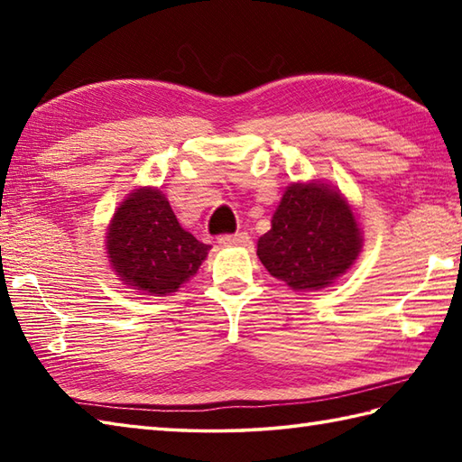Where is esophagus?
Wrapping results in <instances>:
<instances>
[{"instance_id":"34e87169","label":"esophagus","mask_w":462,"mask_h":462,"mask_svg":"<svg viewBox=\"0 0 462 462\" xmlns=\"http://www.w3.org/2000/svg\"><path fill=\"white\" fill-rule=\"evenodd\" d=\"M218 242L222 244V246H234V244H248L250 236H248V232L222 234V236H218Z\"/></svg>"}]
</instances>
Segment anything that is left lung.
<instances>
[{"label": "left lung", "instance_id": "obj_1", "mask_svg": "<svg viewBox=\"0 0 462 462\" xmlns=\"http://www.w3.org/2000/svg\"><path fill=\"white\" fill-rule=\"evenodd\" d=\"M361 248L349 204L323 184H291L258 240V258L293 290H319L341 276Z\"/></svg>", "mask_w": 462, "mask_h": 462}]
</instances>
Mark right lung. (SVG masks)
Returning a JSON list of instances; mask_svg holds the SVG:
<instances>
[{"instance_id":"add662e5","label":"right lung","mask_w":462,"mask_h":462,"mask_svg":"<svg viewBox=\"0 0 462 462\" xmlns=\"http://www.w3.org/2000/svg\"><path fill=\"white\" fill-rule=\"evenodd\" d=\"M210 246L176 220L161 190L141 189L115 212L106 252L123 282L151 296L180 288L200 268Z\"/></svg>"}]
</instances>
